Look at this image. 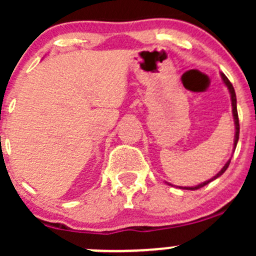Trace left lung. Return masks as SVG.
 I'll list each match as a JSON object with an SVG mask.
<instances>
[{
    "instance_id": "left-lung-1",
    "label": "left lung",
    "mask_w": 256,
    "mask_h": 256,
    "mask_svg": "<svg viewBox=\"0 0 256 256\" xmlns=\"http://www.w3.org/2000/svg\"><path fill=\"white\" fill-rule=\"evenodd\" d=\"M220 76H222V79H223L224 84H226V86H228L229 92H230V98H232V109H233L234 124H236V136H234V148H236V144H238V140H239V130H240V126H239V118H238V110H236V90H234L233 85H232V82H229V79L226 78V76H224L223 73H222ZM229 164H230V160H229V161L226 162V164H224L223 168H222L220 171H219L218 174H216V176H214L213 178H210V180H206V182L200 183V184L196 186V187H180V188H183V190H200V188L204 187L206 184H208L209 182H212V180H216V178H218L219 176H222V174H223L224 172L226 171V168H228Z\"/></svg>"
}]
</instances>
